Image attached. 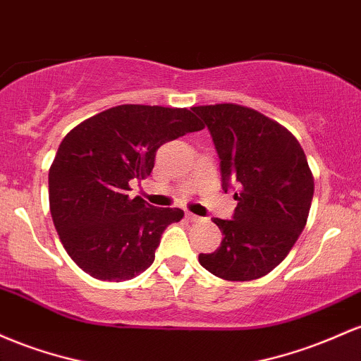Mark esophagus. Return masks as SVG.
<instances>
[{
  "mask_svg": "<svg viewBox=\"0 0 361 361\" xmlns=\"http://www.w3.org/2000/svg\"><path fill=\"white\" fill-rule=\"evenodd\" d=\"M185 218H188L189 221H201L202 220L201 216H197V214H194V213H185Z\"/></svg>",
  "mask_w": 361,
  "mask_h": 361,
  "instance_id": "1",
  "label": "esophagus"
}]
</instances>
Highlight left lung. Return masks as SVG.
I'll return each instance as SVG.
<instances>
[{"mask_svg":"<svg viewBox=\"0 0 361 361\" xmlns=\"http://www.w3.org/2000/svg\"><path fill=\"white\" fill-rule=\"evenodd\" d=\"M192 111L212 133L224 191L238 189L232 220L213 218L224 240L200 254L201 266L228 281L264 276L288 256L309 218L314 177L305 153L288 129L254 109L216 104Z\"/></svg>","mask_w":361,"mask_h":361,"instance_id":"8db88e82","label":"left lung"}]
</instances>
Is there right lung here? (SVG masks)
Instances as JSON below:
<instances>
[{"mask_svg":"<svg viewBox=\"0 0 361 361\" xmlns=\"http://www.w3.org/2000/svg\"><path fill=\"white\" fill-rule=\"evenodd\" d=\"M202 128L188 109L126 104L64 136L49 169V206L78 268L102 281H124L152 266L161 233L184 212L131 197V182L152 173L161 145Z\"/></svg>","mask_w":361,"mask_h":361,"instance_id":"add662e5","label":"right lung"}]
</instances>
